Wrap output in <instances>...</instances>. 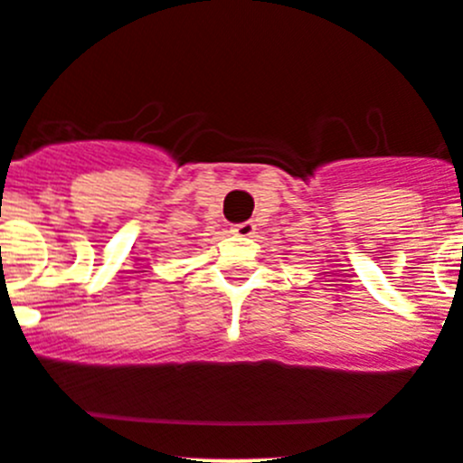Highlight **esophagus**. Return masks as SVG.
<instances>
[{"instance_id":"esophagus-1","label":"esophagus","mask_w":463,"mask_h":463,"mask_svg":"<svg viewBox=\"0 0 463 463\" xmlns=\"http://www.w3.org/2000/svg\"><path fill=\"white\" fill-rule=\"evenodd\" d=\"M232 232H235V235H240V237H250L255 232V223L253 222H241V223H235V226L231 228Z\"/></svg>"}]
</instances>
